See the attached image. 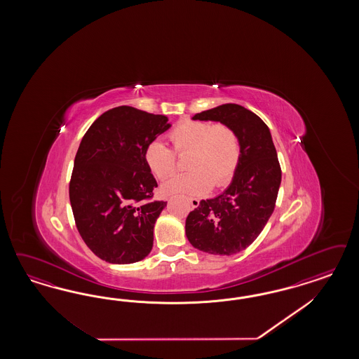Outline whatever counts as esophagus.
Listing matches in <instances>:
<instances>
[{
	"mask_svg": "<svg viewBox=\"0 0 359 359\" xmlns=\"http://www.w3.org/2000/svg\"><path fill=\"white\" fill-rule=\"evenodd\" d=\"M188 201H189V204L192 205V208H197L200 205V201L197 198H188Z\"/></svg>",
	"mask_w": 359,
	"mask_h": 359,
	"instance_id": "esophagus-1",
	"label": "esophagus"
}]
</instances>
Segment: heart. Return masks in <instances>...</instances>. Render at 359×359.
Wrapping results in <instances>:
<instances>
[{
    "instance_id": "obj_1",
    "label": "heart",
    "mask_w": 359,
    "mask_h": 359,
    "mask_svg": "<svg viewBox=\"0 0 359 359\" xmlns=\"http://www.w3.org/2000/svg\"><path fill=\"white\" fill-rule=\"evenodd\" d=\"M177 154L187 159L189 171L176 175L164 183L165 195H204L215 187H224L233 179L241 159L238 134L225 123L185 120L168 133ZM144 161L159 179L174 175L179 167L177 155L163 142L154 141L144 150Z\"/></svg>"
}]
</instances>
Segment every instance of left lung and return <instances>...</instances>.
Returning a JSON list of instances; mask_svg holds the SVG:
<instances>
[{
    "label": "left lung",
    "instance_id": "obj_1",
    "mask_svg": "<svg viewBox=\"0 0 359 359\" xmlns=\"http://www.w3.org/2000/svg\"><path fill=\"white\" fill-rule=\"evenodd\" d=\"M192 120L217 121L238 134L241 159L231 183L217 197L201 200L185 219L194 248L233 255L249 248L271 217L282 182L276 149L267 125L237 104L197 113Z\"/></svg>",
    "mask_w": 359,
    "mask_h": 359
}]
</instances>
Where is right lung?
<instances>
[{"mask_svg":"<svg viewBox=\"0 0 359 359\" xmlns=\"http://www.w3.org/2000/svg\"><path fill=\"white\" fill-rule=\"evenodd\" d=\"M170 128L165 116L117 107L101 114L80 142L69 201L81 238L100 259L129 264L150 254L167 201H151L158 183L144 150Z\"/></svg>","mask_w":359,"mask_h":359,"instance_id":"obj_1","label":"right lung"}]
</instances>
